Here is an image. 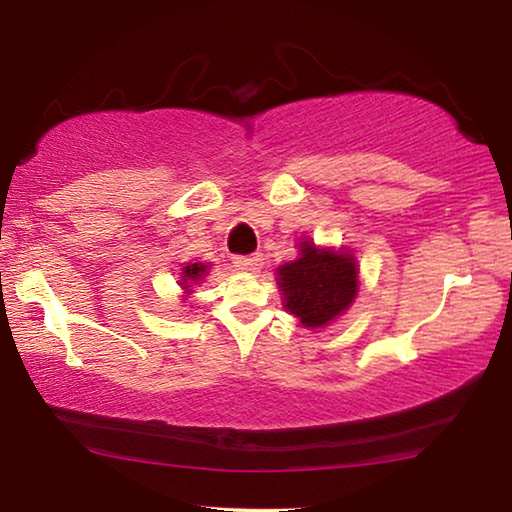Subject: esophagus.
Returning a JSON list of instances; mask_svg holds the SVG:
<instances>
[{
    "label": "esophagus",
    "instance_id": "1",
    "mask_svg": "<svg viewBox=\"0 0 512 512\" xmlns=\"http://www.w3.org/2000/svg\"><path fill=\"white\" fill-rule=\"evenodd\" d=\"M232 264H235L239 271H259L264 264V257L262 253H255V255H237L232 257Z\"/></svg>",
    "mask_w": 512,
    "mask_h": 512
}]
</instances>
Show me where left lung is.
Here are the masks:
<instances>
[{
	"label": "left lung",
	"mask_w": 512,
	"mask_h": 512,
	"mask_svg": "<svg viewBox=\"0 0 512 512\" xmlns=\"http://www.w3.org/2000/svg\"><path fill=\"white\" fill-rule=\"evenodd\" d=\"M296 262L277 268L284 307L305 327H323L341 316L357 296V264L350 253L318 250L302 241Z\"/></svg>",
	"instance_id": "obj_1"
}]
</instances>
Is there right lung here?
I'll use <instances>...</instances> for the list:
<instances>
[{"mask_svg": "<svg viewBox=\"0 0 512 512\" xmlns=\"http://www.w3.org/2000/svg\"><path fill=\"white\" fill-rule=\"evenodd\" d=\"M205 271H207V266H203V264H187L185 268H183V284H187V282H198L201 280V277L205 275Z\"/></svg>", "mask_w": 512, "mask_h": 512, "instance_id": "1", "label": "right lung"}]
</instances>
